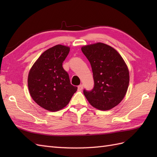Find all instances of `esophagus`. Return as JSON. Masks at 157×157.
Wrapping results in <instances>:
<instances>
[{"instance_id": "34e87169", "label": "esophagus", "mask_w": 157, "mask_h": 157, "mask_svg": "<svg viewBox=\"0 0 157 157\" xmlns=\"http://www.w3.org/2000/svg\"><path fill=\"white\" fill-rule=\"evenodd\" d=\"M83 88H84V86H83V84H80L79 86H78V90L79 91H82L83 90Z\"/></svg>"}]
</instances>
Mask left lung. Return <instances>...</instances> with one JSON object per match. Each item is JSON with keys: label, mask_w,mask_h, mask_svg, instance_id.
Instances as JSON below:
<instances>
[{"label": "left lung", "mask_w": 157, "mask_h": 157, "mask_svg": "<svg viewBox=\"0 0 157 157\" xmlns=\"http://www.w3.org/2000/svg\"><path fill=\"white\" fill-rule=\"evenodd\" d=\"M82 51L92 67L94 86L84 94L94 108L107 111L119 105L128 90L129 70L115 49L104 43L84 46Z\"/></svg>", "instance_id": "obj_1"}]
</instances>
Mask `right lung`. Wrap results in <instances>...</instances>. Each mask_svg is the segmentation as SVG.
<instances>
[{
	"instance_id": "right-lung-1",
	"label": "right lung",
	"mask_w": 157,
	"mask_h": 157,
	"mask_svg": "<svg viewBox=\"0 0 157 157\" xmlns=\"http://www.w3.org/2000/svg\"><path fill=\"white\" fill-rule=\"evenodd\" d=\"M70 48L61 44L40 56L28 74L29 92L33 100L48 111L55 112L68 105L78 87L71 84L63 63Z\"/></svg>"
}]
</instances>
